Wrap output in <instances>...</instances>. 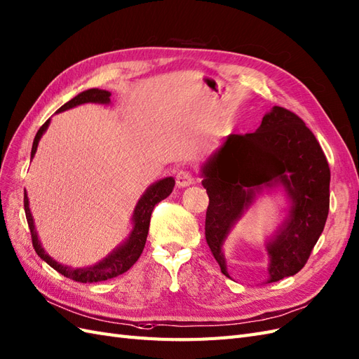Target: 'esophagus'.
I'll use <instances>...</instances> for the list:
<instances>
[{"label": "esophagus", "instance_id": "obj_1", "mask_svg": "<svg viewBox=\"0 0 359 359\" xmlns=\"http://www.w3.org/2000/svg\"><path fill=\"white\" fill-rule=\"evenodd\" d=\"M176 183L179 188H185V187H189L191 183H194V176L191 171H187V170H182L177 172L176 176Z\"/></svg>", "mask_w": 359, "mask_h": 359}]
</instances>
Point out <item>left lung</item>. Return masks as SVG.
<instances>
[{"mask_svg":"<svg viewBox=\"0 0 359 359\" xmlns=\"http://www.w3.org/2000/svg\"><path fill=\"white\" fill-rule=\"evenodd\" d=\"M209 196L204 234L221 272L227 271L225 241L255 194L276 183L287 191L290 210L268 243V283L298 273L310 259L330 212L331 171L302 118L273 107L252 134H231L203 167Z\"/></svg>","mask_w":359,"mask_h":359,"instance_id":"obj_1","label":"left lung"}]
</instances>
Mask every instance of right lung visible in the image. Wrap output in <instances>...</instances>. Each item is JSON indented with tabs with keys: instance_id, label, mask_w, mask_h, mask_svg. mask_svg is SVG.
<instances>
[{
	"instance_id": "obj_1",
	"label": "right lung",
	"mask_w": 359,
	"mask_h": 359,
	"mask_svg": "<svg viewBox=\"0 0 359 359\" xmlns=\"http://www.w3.org/2000/svg\"><path fill=\"white\" fill-rule=\"evenodd\" d=\"M109 96H111V93L107 90L90 88V90L83 91V93H79L74 99H70L67 104H65L57 112L70 109V108H74L81 104H87V102H95V104H109ZM48 125H49V120H46L37 130V134L33 141L32 158L34 156L39 140L42 138ZM172 188H174L172 177H167V179H162L156 183H153V185L146 191L144 196L140 198L138 204L135 206L134 217H132V221H134V230L130 231L129 238L121 245H118L114 251H111L107 257L99 260L95 264L88 266V268H81V269L69 268V266L60 264L55 260L50 259L49 255L45 252L42 245H40V242H39L32 212H29L27 192L24 191V209H25V217H27L29 231H32V241H33L34 251L37 252L40 259H43L50 266V268H54L57 272L65 275L66 278H70L74 281L97 283V281H105L109 278H114V276H118L121 273H125L128 269H130L132 266H134V263L140 259V255H141L142 250H144V245H146L151 212L159 201H162L163 198H167L170 196Z\"/></svg>"
}]
</instances>
